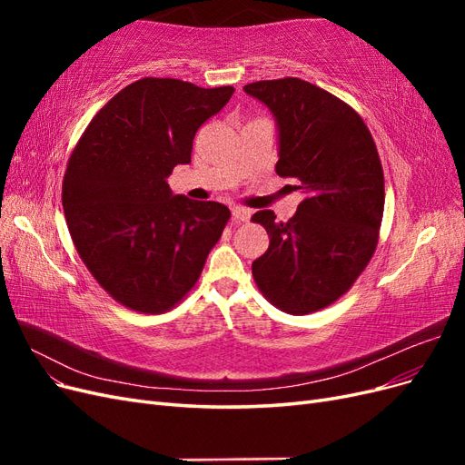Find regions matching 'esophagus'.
Listing matches in <instances>:
<instances>
[{"label": "esophagus", "mask_w": 465, "mask_h": 465, "mask_svg": "<svg viewBox=\"0 0 465 465\" xmlns=\"http://www.w3.org/2000/svg\"><path fill=\"white\" fill-rule=\"evenodd\" d=\"M231 211H232V219L236 223H246L250 219V211L244 207H232Z\"/></svg>", "instance_id": "obj_1"}]
</instances>
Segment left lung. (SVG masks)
<instances>
[{"label":"left lung","instance_id":"1","mask_svg":"<svg viewBox=\"0 0 465 465\" xmlns=\"http://www.w3.org/2000/svg\"><path fill=\"white\" fill-rule=\"evenodd\" d=\"M244 91L273 112L275 171L304 193L287 223L270 209L252 217L270 234L252 275L273 306L304 316L335 302L369 265L384 213L382 163L357 112L312 83L285 77Z\"/></svg>","mask_w":465,"mask_h":465}]
</instances>
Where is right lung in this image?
Listing matches in <instances>:
<instances>
[{"label":"right lung","instance_id":"right-lung-1","mask_svg":"<svg viewBox=\"0 0 465 465\" xmlns=\"http://www.w3.org/2000/svg\"><path fill=\"white\" fill-rule=\"evenodd\" d=\"M232 93L139 79L96 112L67 161L62 205L77 254L135 312L184 299L231 219L227 205L173 195L166 178L192 161L195 132Z\"/></svg>","mask_w":465,"mask_h":465}]
</instances>
